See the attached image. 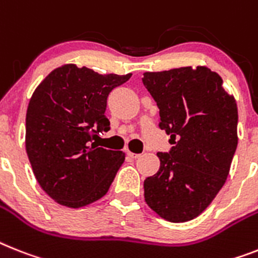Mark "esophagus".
Segmentation results:
<instances>
[{"instance_id":"obj_1","label":"esophagus","mask_w":258,"mask_h":258,"mask_svg":"<svg viewBox=\"0 0 258 258\" xmlns=\"http://www.w3.org/2000/svg\"><path fill=\"white\" fill-rule=\"evenodd\" d=\"M127 155H129V157H131L132 159H137L138 157H140V154H137V153L131 152V150H127Z\"/></svg>"}]
</instances>
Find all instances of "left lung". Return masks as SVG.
Here are the masks:
<instances>
[{"instance_id": "8db88e82", "label": "left lung", "mask_w": 258, "mask_h": 258, "mask_svg": "<svg viewBox=\"0 0 258 258\" xmlns=\"http://www.w3.org/2000/svg\"><path fill=\"white\" fill-rule=\"evenodd\" d=\"M142 82L174 145L157 154L161 165L145 179V202L167 221L192 220L227 180L239 141L237 104L206 66L145 72Z\"/></svg>"}]
</instances>
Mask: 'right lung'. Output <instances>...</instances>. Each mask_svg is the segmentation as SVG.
<instances>
[{
  "mask_svg": "<svg viewBox=\"0 0 258 258\" xmlns=\"http://www.w3.org/2000/svg\"><path fill=\"white\" fill-rule=\"evenodd\" d=\"M131 76L63 64L34 91L26 113V153L38 183L56 203L80 208L109 190L125 153L92 141L109 131L108 95Z\"/></svg>",
  "mask_w": 258,
  "mask_h": 258,
  "instance_id": "add662e5",
  "label": "right lung"
}]
</instances>
